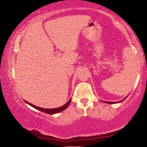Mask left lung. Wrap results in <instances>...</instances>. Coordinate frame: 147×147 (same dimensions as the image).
I'll return each mask as SVG.
<instances>
[{"mask_svg":"<svg viewBox=\"0 0 147 147\" xmlns=\"http://www.w3.org/2000/svg\"><path fill=\"white\" fill-rule=\"evenodd\" d=\"M125 98H124V99H125ZM106 102V103H108V104H114V103H117V102ZM120 102H121V101H120Z\"/></svg>","mask_w":147,"mask_h":147,"instance_id":"1","label":"left lung"}]
</instances>
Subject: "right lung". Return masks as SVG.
I'll return each instance as SVG.
<instances>
[{"mask_svg": "<svg viewBox=\"0 0 147 147\" xmlns=\"http://www.w3.org/2000/svg\"><path fill=\"white\" fill-rule=\"evenodd\" d=\"M71 99H70L69 101H68L67 103H66L65 105H63V106H61V107H59V108H53V109H46V108H40V107H38V106H34V105H33V104H30V103H29V102H27V101H25V102H26V103H27L28 104H29L30 106H31L32 107H33V108H36V109H37V110H39L40 111H41V112H45V113H46V114H56V113H58V112H61V111H63V110H65L66 108H67V107L68 106H69V104H70V102H71Z\"/></svg>", "mask_w": 147, "mask_h": 147, "instance_id": "1", "label": "right lung"}]
</instances>
